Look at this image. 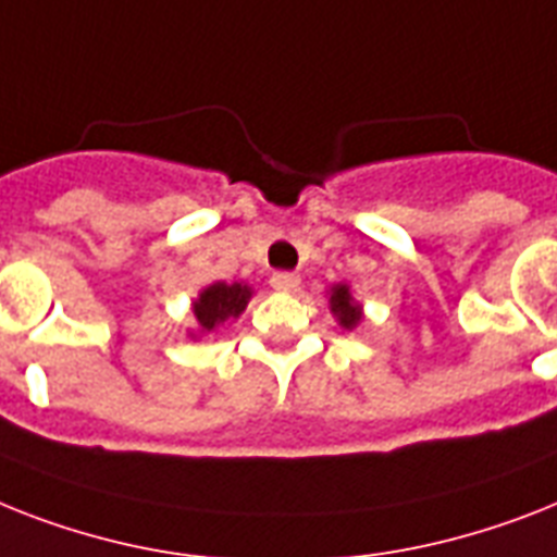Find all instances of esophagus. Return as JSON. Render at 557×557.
<instances>
[{
	"label": "esophagus",
	"mask_w": 557,
	"mask_h": 557,
	"mask_svg": "<svg viewBox=\"0 0 557 557\" xmlns=\"http://www.w3.org/2000/svg\"><path fill=\"white\" fill-rule=\"evenodd\" d=\"M271 288L283 294H294L300 288V277L292 274V271H277V274H271Z\"/></svg>",
	"instance_id": "34e87169"
}]
</instances>
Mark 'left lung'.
Listing matches in <instances>:
<instances>
[{
  "mask_svg": "<svg viewBox=\"0 0 557 557\" xmlns=\"http://www.w3.org/2000/svg\"><path fill=\"white\" fill-rule=\"evenodd\" d=\"M325 294H329V309H332L334 320H337L343 332L357 329L360 320H363V302L355 300L349 283H334L332 288H325Z\"/></svg>",
  "mask_w": 557,
  "mask_h": 557,
  "instance_id": "obj_1",
  "label": "left lung"
}]
</instances>
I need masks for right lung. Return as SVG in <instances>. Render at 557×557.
<instances>
[{"label": "right lung", "mask_w": 557, "mask_h": 557, "mask_svg": "<svg viewBox=\"0 0 557 557\" xmlns=\"http://www.w3.org/2000/svg\"><path fill=\"white\" fill-rule=\"evenodd\" d=\"M255 297V288L248 283H223L216 280L211 286L202 288L191 300V314H194V329H188V337H206L214 334L220 325H228L246 311L248 300Z\"/></svg>", "instance_id": "1"}]
</instances>
